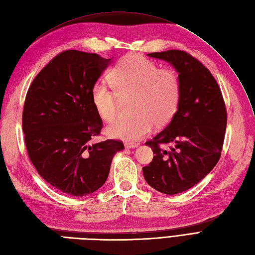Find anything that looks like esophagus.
<instances>
[{
    "instance_id": "34e87169",
    "label": "esophagus",
    "mask_w": 255,
    "mask_h": 255,
    "mask_svg": "<svg viewBox=\"0 0 255 255\" xmlns=\"http://www.w3.org/2000/svg\"><path fill=\"white\" fill-rule=\"evenodd\" d=\"M125 146H126V148H135V147H137V146H138V144H137V143L127 142V143L125 144Z\"/></svg>"
}]
</instances>
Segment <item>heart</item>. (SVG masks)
Returning <instances> with one entry per match:
<instances>
[{
  "label": "heart",
  "instance_id": "heart-1",
  "mask_svg": "<svg viewBox=\"0 0 255 255\" xmlns=\"http://www.w3.org/2000/svg\"><path fill=\"white\" fill-rule=\"evenodd\" d=\"M113 87L104 81L96 82L92 100L99 117L111 122L115 119L120 98L131 100L134 116L119 118L107 131L111 137L137 141L146 137L153 126L169 124L177 111L180 100V81L172 69H160L153 61L140 55H128L112 69Z\"/></svg>",
  "mask_w": 255,
  "mask_h": 255
}]
</instances>
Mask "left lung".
<instances>
[{"label":"left lung","instance_id":"obj_1","mask_svg":"<svg viewBox=\"0 0 255 255\" xmlns=\"http://www.w3.org/2000/svg\"><path fill=\"white\" fill-rule=\"evenodd\" d=\"M147 56L172 64L180 81L177 112L164 129L145 142L155 156L142 168L144 179L152 188L174 195L194 187L218 162L227 110L212 74L188 52L171 49ZM165 144L169 149L160 146Z\"/></svg>","mask_w":255,"mask_h":255}]
</instances>
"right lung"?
<instances>
[{
  "instance_id": "right-lung-1",
  "label": "right lung",
  "mask_w": 255,
  "mask_h": 255,
  "mask_svg": "<svg viewBox=\"0 0 255 255\" xmlns=\"http://www.w3.org/2000/svg\"><path fill=\"white\" fill-rule=\"evenodd\" d=\"M112 59L65 50L33 79L26 94L22 127L29 159L40 176L65 194L84 196L107 181L119 140L94 143L102 120L92 89Z\"/></svg>"
}]
</instances>
